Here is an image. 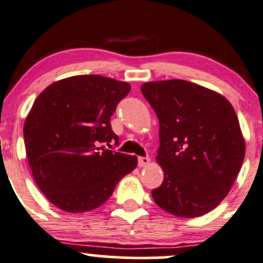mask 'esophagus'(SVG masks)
I'll return each instance as SVG.
<instances>
[{
	"instance_id": "obj_1",
	"label": "esophagus",
	"mask_w": 263,
	"mask_h": 263,
	"mask_svg": "<svg viewBox=\"0 0 263 263\" xmlns=\"http://www.w3.org/2000/svg\"><path fill=\"white\" fill-rule=\"evenodd\" d=\"M139 166H146L147 164H150V158L148 156H139Z\"/></svg>"
}]
</instances>
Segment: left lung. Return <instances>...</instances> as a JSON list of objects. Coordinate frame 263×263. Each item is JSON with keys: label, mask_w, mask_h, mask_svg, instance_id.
<instances>
[{"label": "left lung", "mask_w": 263, "mask_h": 263, "mask_svg": "<svg viewBox=\"0 0 263 263\" xmlns=\"http://www.w3.org/2000/svg\"><path fill=\"white\" fill-rule=\"evenodd\" d=\"M159 119L156 160L164 171L154 201L181 217L208 214L225 198L245 160L246 144L232 104L185 80L141 86Z\"/></svg>", "instance_id": "1"}]
</instances>
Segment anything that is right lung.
Returning <instances> with one entry per match:
<instances>
[{
  "label": "right lung",
  "mask_w": 263,
  "mask_h": 263,
  "mask_svg": "<svg viewBox=\"0 0 263 263\" xmlns=\"http://www.w3.org/2000/svg\"><path fill=\"white\" fill-rule=\"evenodd\" d=\"M129 90L127 82L79 75L38 95L25 119L24 141L36 185L55 208L94 210L136 168V156L100 146L118 145L110 117Z\"/></svg>",
  "instance_id": "1"
}]
</instances>
